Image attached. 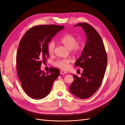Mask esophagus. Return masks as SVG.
<instances>
[{"label": "esophagus", "instance_id": "1", "mask_svg": "<svg viewBox=\"0 0 125 125\" xmlns=\"http://www.w3.org/2000/svg\"><path fill=\"white\" fill-rule=\"evenodd\" d=\"M67 73V72L65 71H63V70H62V71H60V74H66Z\"/></svg>", "mask_w": 125, "mask_h": 125}]
</instances>
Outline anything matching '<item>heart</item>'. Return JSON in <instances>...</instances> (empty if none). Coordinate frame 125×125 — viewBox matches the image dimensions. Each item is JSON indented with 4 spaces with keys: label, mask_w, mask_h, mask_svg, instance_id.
Listing matches in <instances>:
<instances>
[{
    "label": "heart",
    "mask_w": 125,
    "mask_h": 125,
    "mask_svg": "<svg viewBox=\"0 0 125 125\" xmlns=\"http://www.w3.org/2000/svg\"><path fill=\"white\" fill-rule=\"evenodd\" d=\"M60 41L69 49H72L73 53H79L83 49L82 42H77V39L74 35L70 33H66L60 39ZM55 44L53 41H51L48 45V51L50 54L54 53ZM71 60L69 59H58L54 62V65L60 69L67 70L69 67Z\"/></svg>",
    "instance_id": "heart-1"
}]
</instances>
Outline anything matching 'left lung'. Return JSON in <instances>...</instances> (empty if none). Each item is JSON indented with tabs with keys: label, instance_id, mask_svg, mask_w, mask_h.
<instances>
[{
	"label": "left lung",
	"instance_id": "8db88e82",
	"mask_svg": "<svg viewBox=\"0 0 125 125\" xmlns=\"http://www.w3.org/2000/svg\"><path fill=\"white\" fill-rule=\"evenodd\" d=\"M86 34V43L81 56L75 65L83 73L80 77L73 75L74 81L69 86L71 92L81 99L89 98L96 92L102 84L107 65L108 58L102 40L93 26L86 23H78Z\"/></svg>",
	"mask_w": 125,
	"mask_h": 125
}]
</instances>
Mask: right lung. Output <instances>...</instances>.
Instances as JSON below:
<instances>
[{
	"mask_svg": "<svg viewBox=\"0 0 125 125\" xmlns=\"http://www.w3.org/2000/svg\"><path fill=\"white\" fill-rule=\"evenodd\" d=\"M64 27L52 24L33 26L21 40L16 54V69L21 85L30 98H45L60 75L58 68L51 67L45 73L40 68L42 62L49 57L48 43Z\"/></svg>",
	"mask_w": 125,
	"mask_h": 125,
	"instance_id": "1",
	"label": "right lung"
}]
</instances>
